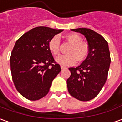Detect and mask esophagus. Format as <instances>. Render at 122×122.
Masks as SVG:
<instances>
[{"mask_svg":"<svg viewBox=\"0 0 122 122\" xmlns=\"http://www.w3.org/2000/svg\"><path fill=\"white\" fill-rule=\"evenodd\" d=\"M61 69H67V67H64V66H62V65H61Z\"/></svg>","mask_w":122,"mask_h":122,"instance_id":"esophagus-1","label":"esophagus"}]
</instances>
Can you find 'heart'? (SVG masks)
<instances>
[{
  "label": "heart",
  "instance_id": "b5f03b06",
  "mask_svg": "<svg viewBox=\"0 0 122 122\" xmlns=\"http://www.w3.org/2000/svg\"><path fill=\"white\" fill-rule=\"evenodd\" d=\"M66 39L71 44L67 51V55L59 56L56 59L58 63L62 65H73L76 63H81L88 57L89 46L87 43L81 41V37L77 33H70L65 36ZM48 49L54 56L58 55L60 51V39L55 35L48 43Z\"/></svg>",
  "mask_w": 122,
  "mask_h": 122
}]
</instances>
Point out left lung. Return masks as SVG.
I'll use <instances>...</instances> for the list:
<instances>
[{"label":"left lung","mask_w":122,"mask_h":122,"mask_svg":"<svg viewBox=\"0 0 122 122\" xmlns=\"http://www.w3.org/2000/svg\"><path fill=\"white\" fill-rule=\"evenodd\" d=\"M71 30L85 36L89 53L77 67L69 68L71 76L67 80L68 92L76 99L87 102L98 95L106 81L111 62L108 43L92 29L79 28Z\"/></svg>","instance_id":"left-lung-1"}]
</instances>
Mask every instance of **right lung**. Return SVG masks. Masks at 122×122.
Masks as SVG:
<instances>
[{"mask_svg":"<svg viewBox=\"0 0 122 122\" xmlns=\"http://www.w3.org/2000/svg\"><path fill=\"white\" fill-rule=\"evenodd\" d=\"M63 30L38 26L16 41L10 58L12 79L16 90L27 99L35 101L46 96L61 71L48 43Z\"/></svg>","mask_w":122,"mask_h":122,"instance_id":"right-lung-1","label":"right lung"}]
</instances>
